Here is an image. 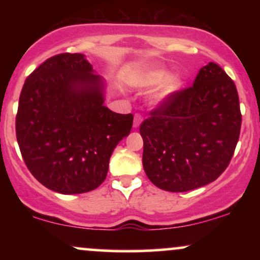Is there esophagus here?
<instances>
[{"mask_svg": "<svg viewBox=\"0 0 260 260\" xmlns=\"http://www.w3.org/2000/svg\"><path fill=\"white\" fill-rule=\"evenodd\" d=\"M142 121H143V117H142V116L138 115V113H137V115H134L133 127H134V128H138V127L140 126V123H142Z\"/></svg>", "mask_w": 260, "mask_h": 260, "instance_id": "esophagus-1", "label": "esophagus"}]
</instances>
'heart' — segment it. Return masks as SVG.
I'll list each match as a JSON object with an SVG mask.
<instances>
[{
    "instance_id": "heart-1",
    "label": "heart",
    "mask_w": 260,
    "mask_h": 260,
    "mask_svg": "<svg viewBox=\"0 0 260 260\" xmlns=\"http://www.w3.org/2000/svg\"><path fill=\"white\" fill-rule=\"evenodd\" d=\"M136 85L139 89H151L159 85L154 95V103L161 104L169 100L172 95L180 91L183 82L178 76H169L164 68H150L144 71L136 78Z\"/></svg>"
}]
</instances>
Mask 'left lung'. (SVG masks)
Segmentation results:
<instances>
[{
    "mask_svg": "<svg viewBox=\"0 0 260 260\" xmlns=\"http://www.w3.org/2000/svg\"><path fill=\"white\" fill-rule=\"evenodd\" d=\"M241 122L235 83L209 62L193 86L172 95L140 124L148 178L169 192H188L215 181L235 153Z\"/></svg>",
    "mask_w": 260,
    "mask_h": 260,
    "instance_id": "1",
    "label": "left lung"
}]
</instances>
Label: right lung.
<instances>
[{
	"label": "right lung",
	"instance_id": "obj_1",
	"mask_svg": "<svg viewBox=\"0 0 260 260\" xmlns=\"http://www.w3.org/2000/svg\"><path fill=\"white\" fill-rule=\"evenodd\" d=\"M105 89L82 53L53 56L26 78L17 140L26 168L53 192L79 194L99 187L112 151L132 129V113L105 106Z\"/></svg>",
	"mask_w": 260,
	"mask_h": 260
}]
</instances>
